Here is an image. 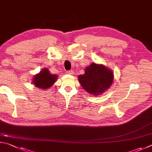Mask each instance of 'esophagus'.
<instances>
[{
  "label": "esophagus",
  "mask_w": 152,
  "mask_h": 152,
  "mask_svg": "<svg viewBox=\"0 0 152 152\" xmlns=\"http://www.w3.org/2000/svg\"><path fill=\"white\" fill-rule=\"evenodd\" d=\"M66 73L69 74V75H73V71L72 70H69V71H66Z\"/></svg>",
  "instance_id": "esophagus-1"
}]
</instances>
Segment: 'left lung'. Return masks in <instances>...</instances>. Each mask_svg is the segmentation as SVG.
Wrapping results in <instances>:
<instances>
[{
  "label": "left lung",
  "instance_id": "obj_1",
  "mask_svg": "<svg viewBox=\"0 0 152 152\" xmlns=\"http://www.w3.org/2000/svg\"><path fill=\"white\" fill-rule=\"evenodd\" d=\"M78 79L87 92L97 95L110 88L113 80V73L105 66L91 63L86 69L83 75H79Z\"/></svg>",
  "mask_w": 152,
  "mask_h": 152
}]
</instances>
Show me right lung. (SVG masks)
Listing matches in <instances>:
<instances>
[{
	"label": "right lung",
	"instance_id": "right-lung-1",
	"mask_svg": "<svg viewBox=\"0 0 152 152\" xmlns=\"http://www.w3.org/2000/svg\"><path fill=\"white\" fill-rule=\"evenodd\" d=\"M57 79V75L50 74L47 69H44L34 77L33 83L38 88L45 89L53 86Z\"/></svg>",
	"mask_w": 152,
	"mask_h": 152
}]
</instances>
